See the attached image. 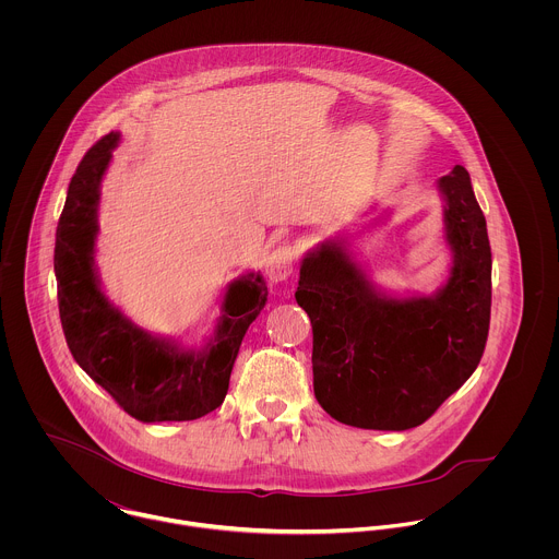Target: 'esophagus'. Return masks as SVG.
Segmentation results:
<instances>
[{
    "mask_svg": "<svg viewBox=\"0 0 559 559\" xmlns=\"http://www.w3.org/2000/svg\"><path fill=\"white\" fill-rule=\"evenodd\" d=\"M297 253L290 245H280L271 251L266 260V277L271 282H286L295 273Z\"/></svg>",
    "mask_w": 559,
    "mask_h": 559,
    "instance_id": "esophagus-1",
    "label": "esophagus"
}]
</instances>
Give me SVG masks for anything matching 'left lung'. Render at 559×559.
<instances>
[{"instance_id":"obj_1","label":"left lung","mask_w":559,"mask_h":559,"mask_svg":"<svg viewBox=\"0 0 559 559\" xmlns=\"http://www.w3.org/2000/svg\"><path fill=\"white\" fill-rule=\"evenodd\" d=\"M437 187L452 269L435 295L383 293L344 237L322 240L301 262L295 299L312 320L314 394L342 424L415 428L478 368L490 322L486 219L463 165Z\"/></svg>"}]
</instances>
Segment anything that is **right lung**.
<instances>
[{
    "label": "right lung",
    "instance_id": "add662e5",
    "mask_svg": "<svg viewBox=\"0 0 559 559\" xmlns=\"http://www.w3.org/2000/svg\"><path fill=\"white\" fill-rule=\"evenodd\" d=\"M118 142L120 133L111 131L85 153L60 215L53 269L64 337L83 372L131 417L198 419L226 399L245 331L266 304V282L247 273L228 286L215 333L200 350L127 319L100 290L94 266L100 180Z\"/></svg>",
    "mask_w": 559,
    "mask_h": 559
}]
</instances>
